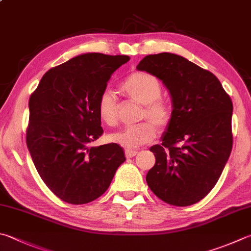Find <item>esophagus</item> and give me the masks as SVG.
I'll list each match as a JSON object with an SVG mask.
<instances>
[{
    "instance_id": "obj_1",
    "label": "esophagus",
    "mask_w": 251,
    "mask_h": 251,
    "mask_svg": "<svg viewBox=\"0 0 251 251\" xmlns=\"http://www.w3.org/2000/svg\"><path fill=\"white\" fill-rule=\"evenodd\" d=\"M125 154H126V158H131V157H134V156L138 154V152H136V151H132V150H126Z\"/></svg>"
}]
</instances>
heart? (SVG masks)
Here are the masks:
<instances>
[{
	"label": "heart",
	"instance_id": "1",
	"mask_svg": "<svg viewBox=\"0 0 251 251\" xmlns=\"http://www.w3.org/2000/svg\"><path fill=\"white\" fill-rule=\"evenodd\" d=\"M121 89L132 100L144 105L142 112L145 121L134 126H126L111 133L108 138L112 143L127 150L138 149L139 146L150 143L156 136V126L166 127L172 120V107L160 98L162 86L153 75L145 72L130 74L121 84ZM97 110L100 119L108 126L117 122V97L111 89H105L98 98Z\"/></svg>",
	"mask_w": 251,
	"mask_h": 251
}]
</instances>
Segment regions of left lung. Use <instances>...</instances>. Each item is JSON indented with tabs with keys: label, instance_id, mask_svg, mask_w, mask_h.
<instances>
[{
	"label": "left lung",
	"instance_id": "left-lung-1",
	"mask_svg": "<svg viewBox=\"0 0 251 251\" xmlns=\"http://www.w3.org/2000/svg\"><path fill=\"white\" fill-rule=\"evenodd\" d=\"M136 69L159 78L173 101L162 144L150 149L156 162L146 182L168 204H195L213 189L228 160L233 102L214 74L181 55H146Z\"/></svg>",
	"mask_w": 251,
	"mask_h": 251
}]
</instances>
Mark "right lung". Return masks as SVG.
Returning a JSON list of instances; mask_svg holds the SVG:
<instances>
[{
	"instance_id": "1",
	"label": "right lung",
	"mask_w": 251,
	"mask_h": 251,
	"mask_svg": "<svg viewBox=\"0 0 251 251\" xmlns=\"http://www.w3.org/2000/svg\"><path fill=\"white\" fill-rule=\"evenodd\" d=\"M127 55L84 53L50 69L29 98L26 142L46 186L64 202L105 193L125 153L116 143L89 148L102 134L97 103Z\"/></svg>"
}]
</instances>
